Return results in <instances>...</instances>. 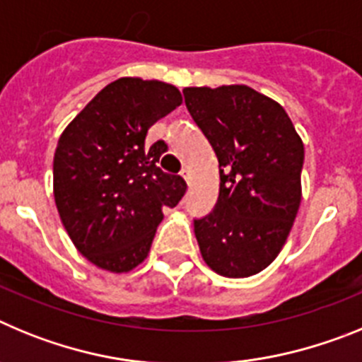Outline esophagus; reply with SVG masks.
I'll return each instance as SVG.
<instances>
[{"instance_id": "obj_1", "label": "esophagus", "mask_w": 362, "mask_h": 362, "mask_svg": "<svg viewBox=\"0 0 362 362\" xmlns=\"http://www.w3.org/2000/svg\"><path fill=\"white\" fill-rule=\"evenodd\" d=\"M181 177H183L188 185H190L192 183V172H190V168H183V170H181Z\"/></svg>"}]
</instances>
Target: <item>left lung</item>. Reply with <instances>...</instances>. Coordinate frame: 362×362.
I'll use <instances>...</instances> for the list:
<instances>
[{"label": "left lung", "instance_id": "obj_1", "mask_svg": "<svg viewBox=\"0 0 362 362\" xmlns=\"http://www.w3.org/2000/svg\"><path fill=\"white\" fill-rule=\"evenodd\" d=\"M190 116L219 161V197L194 221L204 263L250 277L277 257L300 204L305 145L277 101L246 85L188 86Z\"/></svg>", "mask_w": 362, "mask_h": 362}]
</instances>
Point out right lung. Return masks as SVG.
I'll return each mask as SVG.
<instances>
[{
  "mask_svg": "<svg viewBox=\"0 0 362 362\" xmlns=\"http://www.w3.org/2000/svg\"><path fill=\"white\" fill-rule=\"evenodd\" d=\"M183 103L158 79L108 83L74 117L54 153V199L79 254L101 270L123 274L141 264L163 209L187 192L181 175L163 172L165 141L145 145L148 129Z\"/></svg>",
  "mask_w": 362,
  "mask_h": 362,
  "instance_id": "right-lung-1",
  "label": "right lung"
}]
</instances>
